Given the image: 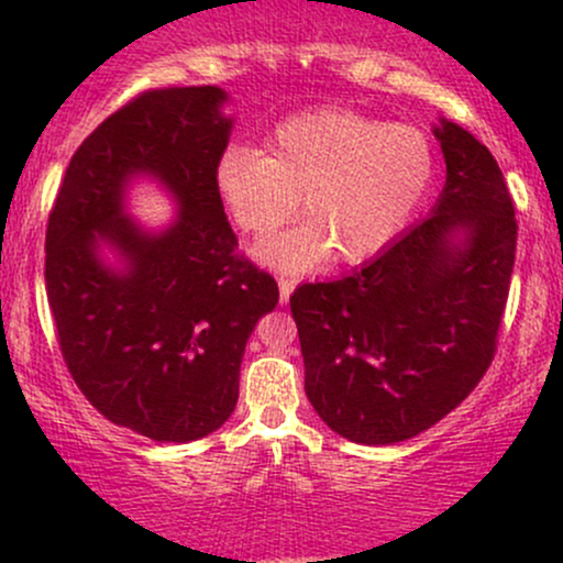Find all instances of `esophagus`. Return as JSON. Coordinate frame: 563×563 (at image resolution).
I'll use <instances>...</instances> for the list:
<instances>
[{"mask_svg": "<svg viewBox=\"0 0 563 563\" xmlns=\"http://www.w3.org/2000/svg\"><path fill=\"white\" fill-rule=\"evenodd\" d=\"M277 288H280V303H286V301H288V296L294 294L296 283H294V280H288V277H280V280H277Z\"/></svg>", "mask_w": 563, "mask_h": 563, "instance_id": "esophagus-1", "label": "esophagus"}]
</instances>
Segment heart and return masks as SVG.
Returning a JSON list of instances; mask_svg holds the SVG:
<instances>
[{
	"mask_svg": "<svg viewBox=\"0 0 563 563\" xmlns=\"http://www.w3.org/2000/svg\"><path fill=\"white\" fill-rule=\"evenodd\" d=\"M437 177V153L418 126L322 108L290 115L262 156L230 147L214 172L232 222L269 235L299 209L303 222L254 245V256L286 275L378 256L418 214Z\"/></svg>",
	"mask_w": 563,
	"mask_h": 563,
	"instance_id": "heart-1",
	"label": "heart"
}]
</instances>
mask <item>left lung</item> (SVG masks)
<instances>
[{
  "label": "left lung",
  "mask_w": 563,
  "mask_h": 563,
  "mask_svg": "<svg viewBox=\"0 0 563 563\" xmlns=\"http://www.w3.org/2000/svg\"><path fill=\"white\" fill-rule=\"evenodd\" d=\"M434 137L448 179L429 217L341 280L290 296L303 391L349 442L421 434L493 363L516 260L514 200L474 134L439 119Z\"/></svg>",
  "instance_id": "left-lung-1"
}]
</instances>
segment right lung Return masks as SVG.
Returning a JSON list of instances; mask_svg holds the SVG:
<instances>
[{"label":"right lung","mask_w":563,"mask_h":563,"mask_svg":"<svg viewBox=\"0 0 563 563\" xmlns=\"http://www.w3.org/2000/svg\"><path fill=\"white\" fill-rule=\"evenodd\" d=\"M228 102L219 87L134 97L74 153L47 224L44 283L70 376L108 421L153 442L224 426L245 341L277 303L217 196ZM140 178L178 206L161 229L128 214Z\"/></svg>","instance_id":"right-lung-1"}]
</instances>
